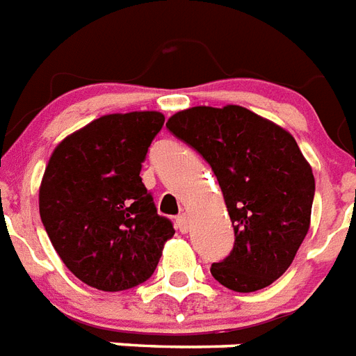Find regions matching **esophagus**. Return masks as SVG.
Returning a JSON list of instances; mask_svg holds the SVG:
<instances>
[{
	"label": "esophagus",
	"instance_id": "34e87169",
	"mask_svg": "<svg viewBox=\"0 0 356 356\" xmlns=\"http://www.w3.org/2000/svg\"><path fill=\"white\" fill-rule=\"evenodd\" d=\"M176 227H178L181 233L189 232V217H187L186 213H181V215L176 217Z\"/></svg>",
	"mask_w": 356,
	"mask_h": 356
}]
</instances>
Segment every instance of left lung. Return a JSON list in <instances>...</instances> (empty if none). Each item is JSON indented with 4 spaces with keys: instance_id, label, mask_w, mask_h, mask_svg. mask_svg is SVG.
Instances as JSON below:
<instances>
[{
    "instance_id": "obj_1",
    "label": "left lung",
    "mask_w": 356,
    "mask_h": 356,
    "mask_svg": "<svg viewBox=\"0 0 356 356\" xmlns=\"http://www.w3.org/2000/svg\"><path fill=\"white\" fill-rule=\"evenodd\" d=\"M167 129L209 163L222 189L235 243L211 264L235 292H255L285 274L300 250L314 200V176L291 134L243 106H195Z\"/></svg>"
}]
</instances>
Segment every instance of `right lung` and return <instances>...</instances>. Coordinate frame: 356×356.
<instances>
[{
    "label": "right lung",
    "mask_w": 356,
    "mask_h": 356,
    "mask_svg": "<svg viewBox=\"0 0 356 356\" xmlns=\"http://www.w3.org/2000/svg\"><path fill=\"white\" fill-rule=\"evenodd\" d=\"M163 121L160 112L102 115L67 136L45 167L42 224L65 266L93 289L145 283L175 235L139 176Z\"/></svg>",
    "instance_id": "1"
}]
</instances>
